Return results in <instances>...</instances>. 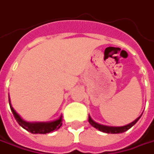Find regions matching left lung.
Returning <instances> with one entry per match:
<instances>
[{
	"instance_id": "8db88e82",
	"label": "left lung",
	"mask_w": 154,
	"mask_h": 154,
	"mask_svg": "<svg viewBox=\"0 0 154 154\" xmlns=\"http://www.w3.org/2000/svg\"><path fill=\"white\" fill-rule=\"evenodd\" d=\"M141 116H142V114L138 117L137 119H135L134 122H132L131 123L128 124L126 126H122V127H109V126H104V125L98 124L96 122H94L90 116H89V122L92 127L96 128L97 129L102 131L103 133H107V134H120V133H124L127 130H128L129 128H131L139 121V119L141 117Z\"/></svg>"
}]
</instances>
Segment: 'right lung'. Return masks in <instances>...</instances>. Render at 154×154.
<instances>
[{
  "label": "right lung",
  "instance_id": "1",
  "mask_svg": "<svg viewBox=\"0 0 154 154\" xmlns=\"http://www.w3.org/2000/svg\"><path fill=\"white\" fill-rule=\"evenodd\" d=\"M8 101H9V105L10 109L14 116L17 121V122L20 124L23 128L28 132H31L32 134H47L53 132L54 130H57L61 126H62V116L57 119L56 121L53 122H27L22 120V118L20 116L16 113V111L14 109V108L11 106L10 98L8 96Z\"/></svg>",
  "mask_w": 154,
  "mask_h": 154
}]
</instances>
